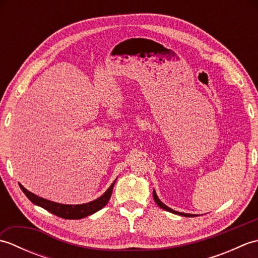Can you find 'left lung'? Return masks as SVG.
Instances as JSON below:
<instances>
[{"label":"left lung","instance_id":"obj_1","mask_svg":"<svg viewBox=\"0 0 258 258\" xmlns=\"http://www.w3.org/2000/svg\"><path fill=\"white\" fill-rule=\"evenodd\" d=\"M153 199H154V201H155V203L156 204L160 206L161 208H163V210H165V211H167V212H171V213H173V214H177V215H182V216H185V217H194V216H196L195 214H187V213H180V212H176V211H174V210H172V208H169L168 206H166L165 204H164V203L158 199L157 197V195H156V191H155V189L153 190Z\"/></svg>","mask_w":258,"mask_h":258}]
</instances>
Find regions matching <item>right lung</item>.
Masks as SVG:
<instances>
[{"label": "right lung", "mask_w": 258, "mask_h": 258, "mask_svg": "<svg viewBox=\"0 0 258 258\" xmlns=\"http://www.w3.org/2000/svg\"><path fill=\"white\" fill-rule=\"evenodd\" d=\"M115 180L112 183V185L106 189L105 193L98 197V199L92 201V202H89V203H85V204H79V205L59 204V203L51 202V201L42 199V197L31 193V191L27 190L21 184H20V187L22 190H23V193L26 195L27 199H29L33 203V204L43 207L44 210L54 214V215L65 218V220H81V218L90 216V215H92V214L96 213L97 211L102 210V208L107 204L109 199H111Z\"/></svg>", "instance_id": "add662e5"}]
</instances>
